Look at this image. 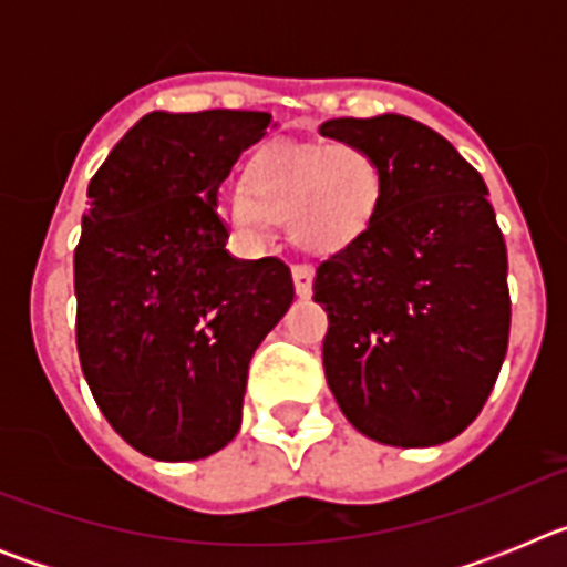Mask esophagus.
Listing matches in <instances>:
<instances>
[{
    "label": "esophagus",
    "mask_w": 567,
    "mask_h": 567,
    "mask_svg": "<svg viewBox=\"0 0 567 567\" xmlns=\"http://www.w3.org/2000/svg\"><path fill=\"white\" fill-rule=\"evenodd\" d=\"M292 280H295V292H298V298H309V295H312V280H315L312 267H303V264L292 267Z\"/></svg>",
    "instance_id": "obj_1"
}]
</instances>
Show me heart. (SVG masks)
Segmentation results:
<instances>
[{
    "label": "heart",
    "instance_id": "1",
    "mask_svg": "<svg viewBox=\"0 0 567 567\" xmlns=\"http://www.w3.org/2000/svg\"><path fill=\"white\" fill-rule=\"evenodd\" d=\"M383 169L358 144L275 142L249 158L244 187L218 193V215L244 244L260 247L272 224L315 255L363 238L383 207Z\"/></svg>",
    "mask_w": 567,
    "mask_h": 567
}]
</instances>
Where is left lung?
<instances>
[{
    "label": "left lung",
    "instance_id": "left-lung-1",
    "mask_svg": "<svg viewBox=\"0 0 567 567\" xmlns=\"http://www.w3.org/2000/svg\"><path fill=\"white\" fill-rule=\"evenodd\" d=\"M320 135L369 150L383 207L323 260L327 383L346 420L383 445L429 449L465 432L508 349V255L483 175L409 115L329 118Z\"/></svg>",
    "mask_w": 567,
    "mask_h": 567
}]
</instances>
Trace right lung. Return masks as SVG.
<instances>
[{
	"mask_svg": "<svg viewBox=\"0 0 567 567\" xmlns=\"http://www.w3.org/2000/svg\"><path fill=\"white\" fill-rule=\"evenodd\" d=\"M269 122L155 110L90 178L73 255L79 360L107 423L153 460L209 457L238 434L249 360L292 307L287 264L235 258L215 204Z\"/></svg>",
	"mask_w": 567,
	"mask_h": 567,
	"instance_id": "obj_1",
	"label": "right lung"
}]
</instances>
